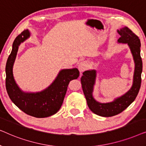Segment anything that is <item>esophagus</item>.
Segmentation results:
<instances>
[{
    "mask_svg": "<svg viewBox=\"0 0 146 146\" xmlns=\"http://www.w3.org/2000/svg\"><path fill=\"white\" fill-rule=\"evenodd\" d=\"M88 68V64L87 61H82L80 62L78 64V69L80 72H84Z\"/></svg>",
    "mask_w": 146,
    "mask_h": 146,
    "instance_id": "1",
    "label": "esophagus"
}]
</instances>
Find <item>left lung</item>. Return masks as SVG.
Returning <instances> with one entry per match:
<instances>
[{
	"label": "left lung",
	"mask_w": 146,
	"mask_h": 146,
	"mask_svg": "<svg viewBox=\"0 0 146 146\" xmlns=\"http://www.w3.org/2000/svg\"><path fill=\"white\" fill-rule=\"evenodd\" d=\"M117 33L121 36L117 41L118 42L127 43L128 44L135 62L133 82L131 89L124 95L116 98L113 102L106 104L99 103L96 101L92 96L96 71L94 70L85 71L81 77L82 86L89 108L96 114L103 117L113 116L122 112L134 101L141 86L142 60L140 56V40L138 36L127 27H124L120 31H117Z\"/></svg>",
	"instance_id": "1"
}]
</instances>
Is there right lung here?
Wrapping results in <instances>:
<instances>
[{
  "mask_svg": "<svg viewBox=\"0 0 146 146\" xmlns=\"http://www.w3.org/2000/svg\"><path fill=\"white\" fill-rule=\"evenodd\" d=\"M30 36L25 30L14 40L11 54L6 64V88L12 102L27 114L35 117H46L55 114L60 109L70 82L77 79V68L62 70L53 83L44 90L37 93L21 91L13 77V68L19 45Z\"/></svg>",
  "mask_w": 146,
  "mask_h": 146,
  "instance_id": "obj_1",
  "label": "right lung"
}]
</instances>
